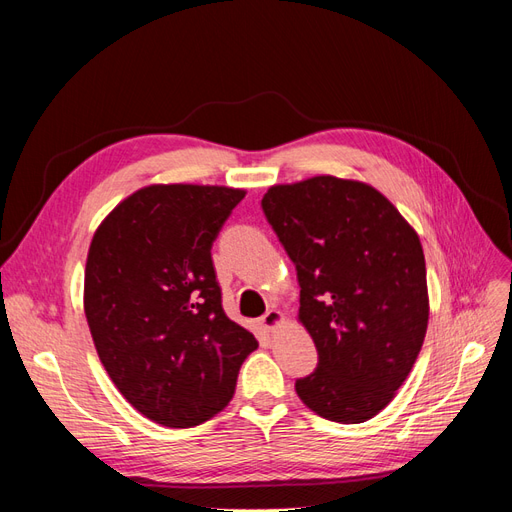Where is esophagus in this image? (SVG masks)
<instances>
[{"instance_id":"1","label":"esophagus","mask_w":512,"mask_h":512,"mask_svg":"<svg viewBox=\"0 0 512 512\" xmlns=\"http://www.w3.org/2000/svg\"><path fill=\"white\" fill-rule=\"evenodd\" d=\"M282 322H284V314L280 312V309H267V314L260 318V327L267 331H275Z\"/></svg>"}]
</instances>
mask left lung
<instances>
[{"instance_id":"1","label":"left lung","mask_w":512,"mask_h":512,"mask_svg":"<svg viewBox=\"0 0 512 512\" xmlns=\"http://www.w3.org/2000/svg\"><path fill=\"white\" fill-rule=\"evenodd\" d=\"M262 211L297 269L299 320L318 350L294 389L327 421L365 423L391 404L427 333L421 239L376 188L331 175L273 185Z\"/></svg>"}]
</instances>
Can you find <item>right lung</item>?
<instances>
[{
	"mask_svg": "<svg viewBox=\"0 0 512 512\" xmlns=\"http://www.w3.org/2000/svg\"><path fill=\"white\" fill-rule=\"evenodd\" d=\"M245 190L147 185L106 215L89 245L85 316L119 393L164 427L222 412L256 337L222 307L211 245Z\"/></svg>",
	"mask_w": 512,
	"mask_h": 512,
	"instance_id": "obj_1",
	"label": "right lung"
}]
</instances>
